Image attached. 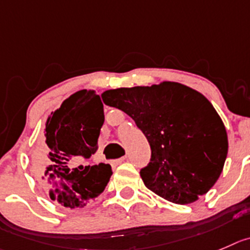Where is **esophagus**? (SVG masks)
<instances>
[{
	"label": "esophagus",
	"mask_w": 250,
	"mask_h": 250,
	"mask_svg": "<svg viewBox=\"0 0 250 250\" xmlns=\"http://www.w3.org/2000/svg\"><path fill=\"white\" fill-rule=\"evenodd\" d=\"M125 159H126V157H121V158L114 159L113 162H111V165H113V166H118V165H120V163H123L124 161H125Z\"/></svg>",
	"instance_id": "1"
}]
</instances>
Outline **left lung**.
<instances>
[{
	"instance_id": "1",
	"label": "left lung",
	"mask_w": 250,
	"mask_h": 250,
	"mask_svg": "<svg viewBox=\"0 0 250 250\" xmlns=\"http://www.w3.org/2000/svg\"><path fill=\"white\" fill-rule=\"evenodd\" d=\"M103 102L131 116L151 147L140 174L145 185L172 203L190 204L206 194L222 172L227 132L212 104L177 82L109 89Z\"/></svg>"
}]
</instances>
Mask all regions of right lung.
<instances>
[{"instance_id": "obj_1", "label": "right lung", "mask_w": 250, "mask_h": 250, "mask_svg": "<svg viewBox=\"0 0 250 250\" xmlns=\"http://www.w3.org/2000/svg\"><path fill=\"white\" fill-rule=\"evenodd\" d=\"M103 123L101 97L87 89L72 94L47 118L44 146L47 156L42 157L39 168L51 200L66 208H83L106 187L111 175L109 165L68 167L70 162L96 153Z\"/></svg>"}]
</instances>
